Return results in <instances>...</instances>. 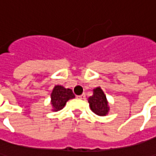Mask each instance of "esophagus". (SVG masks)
I'll list each match as a JSON object with an SVG mask.
<instances>
[{"label":"esophagus","mask_w":156,"mask_h":156,"mask_svg":"<svg viewBox=\"0 0 156 156\" xmlns=\"http://www.w3.org/2000/svg\"><path fill=\"white\" fill-rule=\"evenodd\" d=\"M77 98L79 99H85V98H86V95H85V93H83L82 95L77 96Z\"/></svg>","instance_id":"obj_1"}]
</instances>
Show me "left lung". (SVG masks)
<instances>
[{
    "mask_svg": "<svg viewBox=\"0 0 156 156\" xmlns=\"http://www.w3.org/2000/svg\"><path fill=\"white\" fill-rule=\"evenodd\" d=\"M88 102L91 110L98 116H106L109 112L108 101L100 87L93 89V95L88 98Z\"/></svg>",
    "mask_w": 156,
    "mask_h": 156,
    "instance_id": "1",
    "label": "left lung"
}]
</instances>
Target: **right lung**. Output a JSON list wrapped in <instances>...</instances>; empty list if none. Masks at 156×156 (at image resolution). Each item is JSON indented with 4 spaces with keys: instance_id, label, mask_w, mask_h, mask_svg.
<instances>
[{
    "instance_id": "add662e5",
    "label": "right lung",
    "mask_w": 156,
    "mask_h": 156,
    "mask_svg": "<svg viewBox=\"0 0 156 156\" xmlns=\"http://www.w3.org/2000/svg\"><path fill=\"white\" fill-rule=\"evenodd\" d=\"M75 96L73 91L69 88H65L60 85H56L51 93V105L54 112L63 109L69 99L74 98Z\"/></svg>"
}]
</instances>
